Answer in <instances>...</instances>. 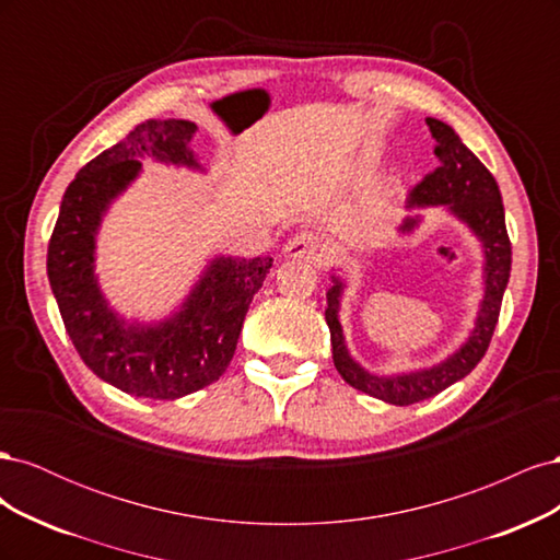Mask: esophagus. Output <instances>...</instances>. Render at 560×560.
Wrapping results in <instances>:
<instances>
[{"label": "esophagus", "mask_w": 560, "mask_h": 560, "mask_svg": "<svg viewBox=\"0 0 560 560\" xmlns=\"http://www.w3.org/2000/svg\"><path fill=\"white\" fill-rule=\"evenodd\" d=\"M322 252H325V243H322V238H317L315 233H308V231L296 233L294 238L284 245L287 259L308 261V259H317Z\"/></svg>", "instance_id": "1"}]
</instances>
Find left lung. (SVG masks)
Here are the masks:
<instances>
[{
	"mask_svg": "<svg viewBox=\"0 0 560 560\" xmlns=\"http://www.w3.org/2000/svg\"><path fill=\"white\" fill-rule=\"evenodd\" d=\"M428 126L432 138L436 140L434 156L439 159V167L416 186L406 208H446V212L465 224L474 238L481 243L483 294L469 336L451 354H446L442 362L413 371H401V374L378 376L374 371L364 369L348 350L341 317H338L348 280L341 273H336V270L329 276L331 287L327 292L325 311L331 334L334 366L338 369V374L343 376L348 385L360 389V393L395 406H409L439 395L448 385L465 378L481 362L490 338H493L502 296L512 273V243L510 235H506L504 206L495 177L486 171V165L471 154L463 144L460 135L448 124L430 116ZM420 222L422 217L418 212L409 214L399 224V233H413Z\"/></svg>",
	"mask_w": 560,
	"mask_h": 560,
	"instance_id": "1",
	"label": "left lung"
}]
</instances>
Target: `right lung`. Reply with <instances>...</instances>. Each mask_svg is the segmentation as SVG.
<instances>
[{
  "label": "right lung",
  "instance_id": "add662e5",
  "mask_svg": "<svg viewBox=\"0 0 560 560\" xmlns=\"http://www.w3.org/2000/svg\"><path fill=\"white\" fill-rule=\"evenodd\" d=\"M196 130L184 118H149L83 165L67 186L48 243V282L77 352L97 378L132 397L179 399L222 376L273 264L217 254L179 306L154 322L128 319L105 296L95 273L105 214L140 177L144 159L206 173L191 149Z\"/></svg>",
  "mask_w": 560,
  "mask_h": 560
}]
</instances>
